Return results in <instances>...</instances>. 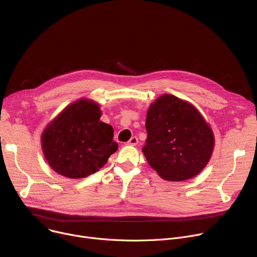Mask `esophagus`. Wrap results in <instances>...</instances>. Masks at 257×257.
<instances>
[{
  "label": "esophagus",
  "instance_id": "1",
  "mask_svg": "<svg viewBox=\"0 0 257 257\" xmlns=\"http://www.w3.org/2000/svg\"><path fill=\"white\" fill-rule=\"evenodd\" d=\"M138 142H139V140H138V138H137V137H132V138L130 139V141L127 142V145L136 146V145L138 144Z\"/></svg>",
  "mask_w": 257,
  "mask_h": 257
}]
</instances>
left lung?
<instances>
[{"label": "left lung", "instance_id": "1", "mask_svg": "<svg viewBox=\"0 0 257 257\" xmlns=\"http://www.w3.org/2000/svg\"><path fill=\"white\" fill-rule=\"evenodd\" d=\"M146 130L143 153L163 180H189L211 157L214 136L210 126L192 104L176 96L162 95L150 105Z\"/></svg>", "mask_w": 257, "mask_h": 257}]
</instances>
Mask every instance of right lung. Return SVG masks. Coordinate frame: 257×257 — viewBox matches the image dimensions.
I'll return each mask as SVG.
<instances>
[{
    "label": "right lung",
    "mask_w": 257,
    "mask_h": 257,
    "mask_svg": "<svg viewBox=\"0 0 257 257\" xmlns=\"http://www.w3.org/2000/svg\"><path fill=\"white\" fill-rule=\"evenodd\" d=\"M97 103L80 99L68 105L42 135L44 155L50 166L69 179L95 174L117 150L113 128L100 120Z\"/></svg>",
    "instance_id": "add662e5"
}]
</instances>
